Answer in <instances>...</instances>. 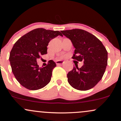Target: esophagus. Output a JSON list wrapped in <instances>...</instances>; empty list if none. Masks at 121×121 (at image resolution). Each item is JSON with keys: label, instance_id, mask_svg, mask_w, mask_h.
<instances>
[{"label": "esophagus", "instance_id": "1", "mask_svg": "<svg viewBox=\"0 0 121 121\" xmlns=\"http://www.w3.org/2000/svg\"><path fill=\"white\" fill-rule=\"evenodd\" d=\"M64 63V61L61 60H59L56 61V65H61Z\"/></svg>", "mask_w": 121, "mask_h": 121}]
</instances>
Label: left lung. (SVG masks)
Masks as SVG:
<instances>
[{"mask_svg":"<svg viewBox=\"0 0 121 121\" xmlns=\"http://www.w3.org/2000/svg\"><path fill=\"white\" fill-rule=\"evenodd\" d=\"M70 39L74 46L73 59L83 61L67 74V81L74 89L85 91L91 89L101 81L108 65V51L102 43L94 35L81 29L61 31Z\"/></svg>","mask_w":121,"mask_h":121,"instance_id":"left-lung-1","label":"left lung"}]
</instances>
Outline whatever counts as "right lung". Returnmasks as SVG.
I'll list each match as a JSON object with an SVG mask.
<instances>
[{"instance_id": "add662e5", "label": "right lung", "mask_w": 121, "mask_h": 121, "mask_svg": "<svg viewBox=\"0 0 121 121\" xmlns=\"http://www.w3.org/2000/svg\"><path fill=\"white\" fill-rule=\"evenodd\" d=\"M58 35L63 36L58 31L36 28L15 43L9 60L13 75L22 86L28 90H36L50 82L56 63L50 60L45 67H39L36 59L40 55L47 54L48 43Z\"/></svg>"}]
</instances>
